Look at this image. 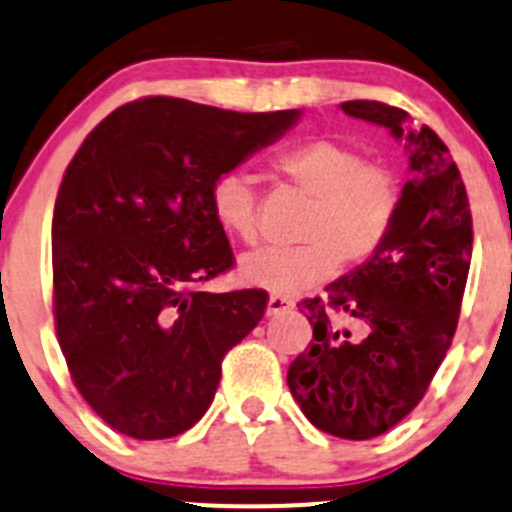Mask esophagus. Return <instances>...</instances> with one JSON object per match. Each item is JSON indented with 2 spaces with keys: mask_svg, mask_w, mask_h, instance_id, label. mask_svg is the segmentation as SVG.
Listing matches in <instances>:
<instances>
[{
  "mask_svg": "<svg viewBox=\"0 0 512 512\" xmlns=\"http://www.w3.org/2000/svg\"><path fill=\"white\" fill-rule=\"evenodd\" d=\"M292 307V302L290 300H285V297H280V295H272L270 300H267V315H280V312H285V310H290Z\"/></svg>",
  "mask_w": 512,
  "mask_h": 512,
  "instance_id": "esophagus-1",
  "label": "esophagus"
}]
</instances>
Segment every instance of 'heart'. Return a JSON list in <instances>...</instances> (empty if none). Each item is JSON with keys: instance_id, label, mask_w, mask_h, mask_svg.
<instances>
[{"instance_id": "b5f03b06", "label": "heart", "mask_w": 512, "mask_h": 512, "mask_svg": "<svg viewBox=\"0 0 512 512\" xmlns=\"http://www.w3.org/2000/svg\"><path fill=\"white\" fill-rule=\"evenodd\" d=\"M277 175L310 197L300 242L290 250H257L242 257L240 272L250 285L280 297H297L322 285L337 267L362 265L377 255L403 202L400 175L382 160H367L360 147L332 137L282 150L272 160ZM210 210L227 235L245 245L260 240L257 190L242 172L215 177Z\"/></svg>"}]
</instances>
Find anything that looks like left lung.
Here are the masks:
<instances>
[{
	"mask_svg": "<svg viewBox=\"0 0 512 512\" xmlns=\"http://www.w3.org/2000/svg\"><path fill=\"white\" fill-rule=\"evenodd\" d=\"M340 107L403 140L413 177L377 255L332 282L327 297L300 302L312 342L292 360L287 385L322 433L370 440L413 413L453 342L473 217L458 165L428 124L375 99Z\"/></svg>",
	"mask_w": 512,
	"mask_h": 512,
	"instance_id": "1",
	"label": "left lung"
}]
</instances>
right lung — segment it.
<instances>
[{
	"mask_svg": "<svg viewBox=\"0 0 512 512\" xmlns=\"http://www.w3.org/2000/svg\"><path fill=\"white\" fill-rule=\"evenodd\" d=\"M300 117L177 97L114 109L82 142L52 217L54 327L69 375L117 433L165 440L210 408L265 290L205 292L235 265L210 187Z\"/></svg>",
	"mask_w": 512,
	"mask_h": 512,
	"instance_id": "add662e5",
	"label": "right lung"
}]
</instances>
